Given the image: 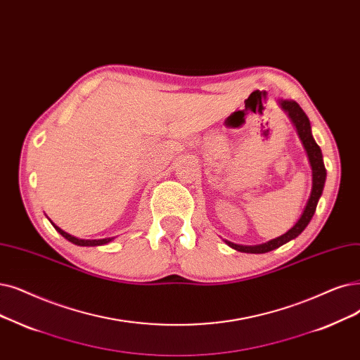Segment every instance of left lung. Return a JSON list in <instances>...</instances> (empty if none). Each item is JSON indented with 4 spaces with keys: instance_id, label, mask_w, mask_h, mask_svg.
<instances>
[{
    "instance_id": "8db88e82",
    "label": "left lung",
    "mask_w": 360,
    "mask_h": 360,
    "mask_svg": "<svg viewBox=\"0 0 360 360\" xmlns=\"http://www.w3.org/2000/svg\"><path fill=\"white\" fill-rule=\"evenodd\" d=\"M278 104L287 113L290 120L292 122V124L295 127V131H297V135H299L300 141L307 153V159H309V163L311 167V191H310L309 200L304 206V210H303L302 216L299 217V221H297L292 225V228H290L285 233H283V236H279L274 240H269L266 243L256 244V245H241V244H236V243H231L228 240H224L231 248L237 250V252H241V253H253V255L268 253V252H272V250L284 245L288 241L299 237L300 233L304 231V228L309 225V222L311 221V217H314L316 206H318V201L323 191L326 170H325V165H323V159H322V151L314 139V135H311L309 117L302 110V107L292 100L279 98Z\"/></svg>"
}]
</instances>
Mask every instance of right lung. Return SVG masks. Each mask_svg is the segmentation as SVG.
I'll return each mask as SVG.
<instances>
[{"mask_svg":"<svg viewBox=\"0 0 360 360\" xmlns=\"http://www.w3.org/2000/svg\"><path fill=\"white\" fill-rule=\"evenodd\" d=\"M51 222V221H50ZM53 224V222H51ZM53 226L56 228V231L58 232V233H61V236H63L68 241H70V243H73V244H76V245H82V247H96V245H104V244H108L110 241H113L115 238L112 237V238H103V240H81V238H76V237H73V236H70V233H68V232H65L63 229L61 228H58L56 224H53Z\"/></svg>","mask_w":360,"mask_h":360,"instance_id":"right-lung-1","label":"right lung"}]
</instances>
